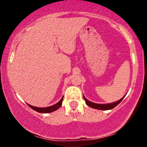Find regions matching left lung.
<instances>
[{
  "mask_svg": "<svg viewBox=\"0 0 147 147\" xmlns=\"http://www.w3.org/2000/svg\"><path fill=\"white\" fill-rule=\"evenodd\" d=\"M124 97H122V99H119V101H117V102H116L111 103V104H95V103L90 102V101L88 100V99L84 96V100H85L86 104L88 106H89L90 107L92 108V109H99V110H110V109H113V108L115 107L116 106H117L119 103L122 102V99H124Z\"/></svg>",
  "mask_w": 147,
  "mask_h": 147,
  "instance_id": "1",
  "label": "left lung"
}]
</instances>
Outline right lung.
Returning <instances> with one entry per match:
<instances>
[{
  "mask_svg": "<svg viewBox=\"0 0 147 147\" xmlns=\"http://www.w3.org/2000/svg\"><path fill=\"white\" fill-rule=\"evenodd\" d=\"M63 97H62L61 99L59 102L58 103H57L55 105L51 106H49V107H45V108H38V107H35V106H31L30 104H28V105L30 106L31 109H32L33 110L37 111L38 113H51L53 112V111L57 110L58 109H59L62 104V102H63Z\"/></svg>",
  "mask_w": 147,
  "mask_h": 147,
  "instance_id": "right-lung-1",
  "label": "right lung"
}]
</instances>
